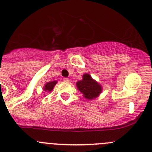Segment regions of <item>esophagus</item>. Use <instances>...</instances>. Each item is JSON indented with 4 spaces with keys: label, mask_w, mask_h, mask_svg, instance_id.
I'll list each match as a JSON object with an SVG mask.
<instances>
[{
    "label": "esophagus",
    "mask_w": 152,
    "mask_h": 152,
    "mask_svg": "<svg viewBox=\"0 0 152 152\" xmlns=\"http://www.w3.org/2000/svg\"><path fill=\"white\" fill-rule=\"evenodd\" d=\"M63 80H64V82H67V83H68V82H70V79H69L68 78H64V79H63Z\"/></svg>",
    "instance_id": "1"
}]
</instances>
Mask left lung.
Here are the masks:
<instances>
[{
    "instance_id": "8db88e82",
    "label": "left lung",
    "mask_w": 152,
    "mask_h": 152,
    "mask_svg": "<svg viewBox=\"0 0 152 152\" xmlns=\"http://www.w3.org/2000/svg\"><path fill=\"white\" fill-rule=\"evenodd\" d=\"M78 90L87 99H94L96 98L102 91V87L99 82L91 77L89 73H85L82 79L76 82Z\"/></svg>"
}]
</instances>
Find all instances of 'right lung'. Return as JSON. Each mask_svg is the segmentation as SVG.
<instances>
[{
    "label": "right lung",
    "mask_w": 152,
    "mask_h": 152,
    "mask_svg": "<svg viewBox=\"0 0 152 152\" xmlns=\"http://www.w3.org/2000/svg\"><path fill=\"white\" fill-rule=\"evenodd\" d=\"M57 82H58L57 81H51V82H47L45 85V86H44L43 90L45 91H46V92H48H48H51L53 90L54 87L56 85Z\"/></svg>",
    "instance_id": "add662e5"
}]
</instances>
